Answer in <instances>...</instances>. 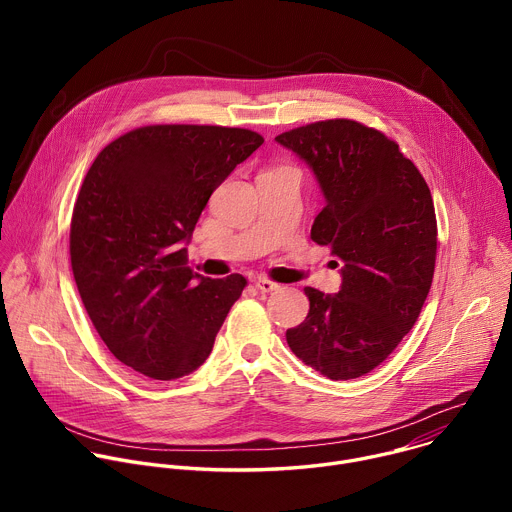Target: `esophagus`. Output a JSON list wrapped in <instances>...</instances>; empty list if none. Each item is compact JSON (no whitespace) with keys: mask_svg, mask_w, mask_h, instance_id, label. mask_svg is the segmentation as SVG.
Wrapping results in <instances>:
<instances>
[{"mask_svg":"<svg viewBox=\"0 0 512 512\" xmlns=\"http://www.w3.org/2000/svg\"><path fill=\"white\" fill-rule=\"evenodd\" d=\"M255 287H257L259 291H263V294H269V291L279 289V285H277V283H273V281H269V279H265V277L255 279Z\"/></svg>","mask_w":512,"mask_h":512,"instance_id":"1","label":"esophagus"}]
</instances>
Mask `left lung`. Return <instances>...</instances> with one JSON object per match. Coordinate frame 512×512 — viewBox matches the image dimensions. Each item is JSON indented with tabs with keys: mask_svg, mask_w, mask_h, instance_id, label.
<instances>
[{
	"mask_svg": "<svg viewBox=\"0 0 512 512\" xmlns=\"http://www.w3.org/2000/svg\"><path fill=\"white\" fill-rule=\"evenodd\" d=\"M275 141L312 170L326 202L312 241L330 245L342 267L338 294L304 289L310 312L285 332L287 344L332 381L362 377L399 346L429 294L437 249L431 192L395 141L350 119L318 121Z\"/></svg>",
	"mask_w": 512,
	"mask_h": 512,
	"instance_id": "left-lung-1",
	"label": "left lung"
}]
</instances>
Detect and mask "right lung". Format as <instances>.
<instances>
[{"label": "right lung", "instance_id": "1", "mask_svg": "<svg viewBox=\"0 0 512 512\" xmlns=\"http://www.w3.org/2000/svg\"><path fill=\"white\" fill-rule=\"evenodd\" d=\"M261 143L239 127L150 125L111 141L87 172L72 273L99 336L133 371L174 381L208 358L247 279L192 273L186 245L210 194Z\"/></svg>", "mask_w": 512, "mask_h": 512}]
</instances>
